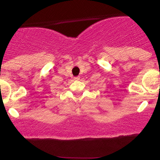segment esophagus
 Instances as JSON below:
<instances>
[{"label": "esophagus", "mask_w": 160, "mask_h": 160, "mask_svg": "<svg viewBox=\"0 0 160 160\" xmlns=\"http://www.w3.org/2000/svg\"><path fill=\"white\" fill-rule=\"evenodd\" d=\"M80 79V77L79 76H76V77H74V80L75 81H78Z\"/></svg>", "instance_id": "esophagus-1"}]
</instances>
